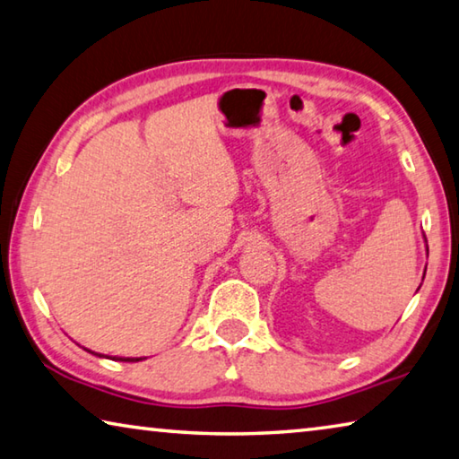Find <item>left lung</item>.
Instances as JSON below:
<instances>
[{
    "mask_svg": "<svg viewBox=\"0 0 459 459\" xmlns=\"http://www.w3.org/2000/svg\"><path fill=\"white\" fill-rule=\"evenodd\" d=\"M423 276H425V274H423Z\"/></svg>",
    "mask_w": 459,
    "mask_h": 459,
    "instance_id": "obj_1",
    "label": "left lung"
}]
</instances>
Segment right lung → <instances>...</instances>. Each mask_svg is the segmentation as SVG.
I'll use <instances>...</instances> for the list:
<instances>
[{"label": "right lung", "instance_id": "add662e5", "mask_svg": "<svg viewBox=\"0 0 459 459\" xmlns=\"http://www.w3.org/2000/svg\"><path fill=\"white\" fill-rule=\"evenodd\" d=\"M88 351V349H86ZM88 352H92V351H88ZM92 355H96V357H104V355H99V352H92ZM108 359V357H107ZM112 360H125V363H136V360H143L141 357H112Z\"/></svg>", "mask_w": 459, "mask_h": 459}]
</instances>
